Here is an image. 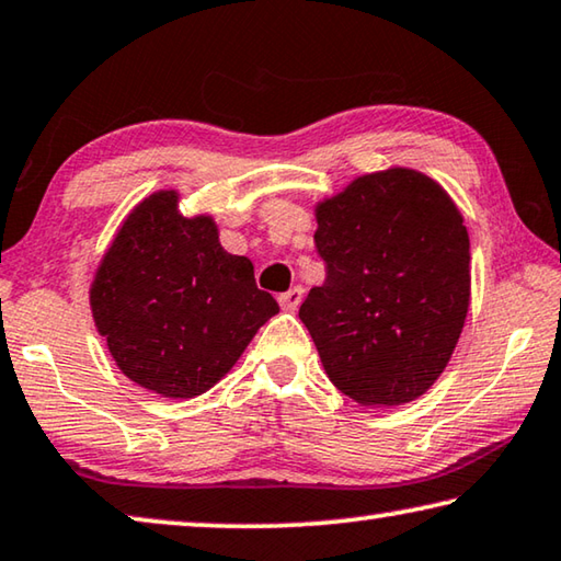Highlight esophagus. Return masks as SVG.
Wrapping results in <instances>:
<instances>
[{"label":"esophagus","mask_w":561,"mask_h":561,"mask_svg":"<svg viewBox=\"0 0 561 561\" xmlns=\"http://www.w3.org/2000/svg\"><path fill=\"white\" fill-rule=\"evenodd\" d=\"M301 297H304V289H301V287H294V289H289V291H284L282 297H279L282 309L297 311V307L301 304Z\"/></svg>","instance_id":"34e87169"}]
</instances>
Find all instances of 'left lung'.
Wrapping results in <instances>:
<instances>
[{
    "mask_svg": "<svg viewBox=\"0 0 561 561\" xmlns=\"http://www.w3.org/2000/svg\"><path fill=\"white\" fill-rule=\"evenodd\" d=\"M327 279L299 319L329 381L360 405H403L438 381L470 307V237L450 195L411 168L358 175L317 203Z\"/></svg>",
    "mask_w": 561,
    "mask_h": 561,
    "instance_id": "1",
    "label": "left lung"
}]
</instances>
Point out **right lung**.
<instances>
[{
    "label": "right lung",
    "instance_id": "1",
    "mask_svg": "<svg viewBox=\"0 0 561 561\" xmlns=\"http://www.w3.org/2000/svg\"><path fill=\"white\" fill-rule=\"evenodd\" d=\"M175 190L133 207L91 282V314L116 366L163 398L220 381L279 311L247 257L230 254L210 215L183 217Z\"/></svg>",
    "mask_w": 561,
    "mask_h": 561
}]
</instances>
